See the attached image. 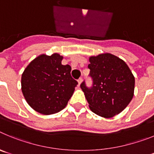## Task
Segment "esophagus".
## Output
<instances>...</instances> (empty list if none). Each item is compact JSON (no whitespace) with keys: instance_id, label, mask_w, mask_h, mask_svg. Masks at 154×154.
<instances>
[{"instance_id":"34e87169","label":"esophagus","mask_w":154,"mask_h":154,"mask_svg":"<svg viewBox=\"0 0 154 154\" xmlns=\"http://www.w3.org/2000/svg\"><path fill=\"white\" fill-rule=\"evenodd\" d=\"M82 78H80L78 80V83H79V85H80V84L82 83Z\"/></svg>"}]
</instances>
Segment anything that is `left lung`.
<instances>
[{
  "label": "left lung",
  "instance_id": "1",
  "mask_svg": "<svg viewBox=\"0 0 154 154\" xmlns=\"http://www.w3.org/2000/svg\"><path fill=\"white\" fill-rule=\"evenodd\" d=\"M88 68L92 86L81 84L89 106L94 113L111 118L120 113L132 100L135 78L129 66L121 58L110 53L89 57Z\"/></svg>",
  "mask_w": 154,
  "mask_h": 154
}]
</instances>
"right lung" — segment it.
Returning a JSON list of instances; mask_svg holds the SVG:
<instances>
[{
  "instance_id": "obj_1",
  "label": "right lung",
  "mask_w": 154,
  "mask_h": 154,
  "mask_svg": "<svg viewBox=\"0 0 154 154\" xmlns=\"http://www.w3.org/2000/svg\"><path fill=\"white\" fill-rule=\"evenodd\" d=\"M58 53L45 54L31 61L21 75V91L30 106L43 115L63 109L78 82L71 76L70 65H62Z\"/></svg>"
}]
</instances>
